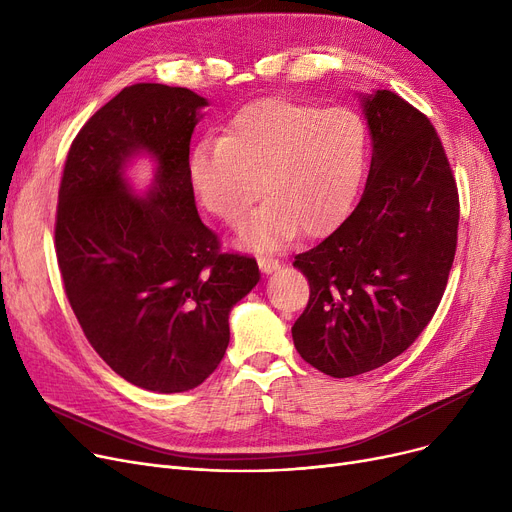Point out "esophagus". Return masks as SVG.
<instances>
[{"mask_svg": "<svg viewBox=\"0 0 512 512\" xmlns=\"http://www.w3.org/2000/svg\"><path fill=\"white\" fill-rule=\"evenodd\" d=\"M257 263H259V270L263 274H272L276 270H280V261L276 257H270V255H257Z\"/></svg>", "mask_w": 512, "mask_h": 512, "instance_id": "34e87169", "label": "esophagus"}]
</instances>
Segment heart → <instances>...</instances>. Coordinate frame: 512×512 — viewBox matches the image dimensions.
Returning <instances> with one entry per match:
<instances>
[{
  "label": "heart",
  "mask_w": 512,
  "mask_h": 512,
  "mask_svg": "<svg viewBox=\"0 0 512 512\" xmlns=\"http://www.w3.org/2000/svg\"><path fill=\"white\" fill-rule=\"evenodd\" d=\"M369 159L365 120L348 107L286 97L251 103L230 120L220 141H201L188 161L199 203L228 226L245 220L240 242L274 249L297 236L330 232L351 209Z\"/></svg>",
  "instance_id": "b5f03b06"
}]
</instances>
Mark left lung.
Returning a JSON list of instances; mask_svg holds the SVG:
<instances>
[{"mask_svg": "<svg viewBox=\"0 0 512 512\" xmlns=\"http://www.w3.org/2000/svg\"><path fill=\"white\" fill-rule=\"evenodd\" d=\"M359 99L373 145L361 201L292 263L311 288L294 346L332 378L378 369L417 340L442 301L459 228V193L432 122L386 89Z\"/></svg>", "mask_w": 512, "mask_h": 512, "instance_id": "8db88e82", "label": "left lung"}]
</instances>
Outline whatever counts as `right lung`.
I'll use <instances>...</instances> for the list:
<instances>
[{"instance_id":"right-lung-1","label":"right lung","mask_w":512,"mask_h":512,"mask_svg":"<svg viewBox=\"0 0 512 512\" xmlns=\"http://www.w3.org/2000/svg\"><path fill=\"white\" fill-rule=\"evenodd\" d=\"M205 105L182 87L122 89L76 134L58 195L56 253L80 328L120 378L161 394L209 378L232 307L261 278L197 213L188 153ZM141 154L156 164L143 196L125 178Z\"/></svg>"}]
</instances>
